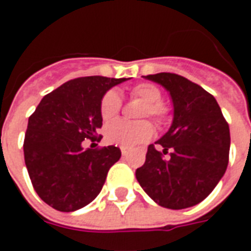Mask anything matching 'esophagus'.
Here are the masks:
<instances>
[{
	"instance_id": "esophagus-1",
	"label": "esophagus",
	"mask_w": 251,
	"mask_h": 251,
	"mask_svg": "<svg viewBox=\"0 0 251 251\" xmlns=\"http://www.w3.org/2000/svg\"><path fill=\"white\" fill-rule=\"evenodd\" d=\"M121 153H122V156H127V154H129V151H127V149H126V148H121Z\"/></svg>"
}]
</instances>
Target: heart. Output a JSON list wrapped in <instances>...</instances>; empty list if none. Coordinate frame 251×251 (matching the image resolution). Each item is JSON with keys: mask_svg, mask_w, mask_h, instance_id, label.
I'll list each match as a JSON object with an SVG mask.
<instances>
[{"mask_svg": "<svg viewBox=\"0 0 251 251\" xmlns=\"http://www.w3.org/2000/svg\"><path fill=\"white\" fill-rule=\"evenodd\" d=\"M131 95L134 98L140 99L145 103V107L142 110L141 117L151 115L154 120L161 122L167 115V107L161 102L163 94L160 88L156 87L151 83H141L131 90ZM122 100L120 94L110 90L104 94L100 100L99 111L103 121H110L115 118L120 113ZM153 136V126L148 121L141 122H129L125 120H117L110 122L104 127V137L106 141L114 144L118 147L134 148L140 144L149 141Z\"/></svg>", "mask_w": 251, "mask_h": 251, "instance_id": "obj_1", "label": "heart"}]
</instances>
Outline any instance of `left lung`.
<instances>
[{
  "label": "left lung",
  "instance_id": "8db88e82",
  "mask_svg": "<svg viewBox=\"0 0 251 251\" xmlns=\"http://www.w3.org/2000/svg\"><path fill=\"white\" fill-rule=\"evenodd\" d=\"M163 86L174 104L168 131L149 145L147 160L136 171L142 189L158 205L181 210L212 192L226 172L230 129L216 99L187 77L171 72L145 76ZM170 152L168 159L163 154Z\"/></svg>",
  "mask_w": 251,
  "mask_h": 251
}]
</instances>
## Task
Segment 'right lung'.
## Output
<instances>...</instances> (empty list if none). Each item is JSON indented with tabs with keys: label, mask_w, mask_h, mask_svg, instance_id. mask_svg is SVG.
Segmentation results:
<instances>
[{
	"label": "right lung",
	"mask_w": 251,
	"mask_h": 251,
	"mask_svg": "<svg viewBox=\"0 0 251 251\" xmlns=\"http://www.w3.org/2000/svg\"><path fill=\"white\" fill-rule=\"evenodd\" d=\"M130 79V77H127ZM126 77L84 76L68 80L41 99L28 120L25 165L33 188L52 208L72 212L100 192L120 148L84 149V140L98 141L100 100Z\"/></svg>",
	"instance_id": "obj_1"
}]
</instances>
